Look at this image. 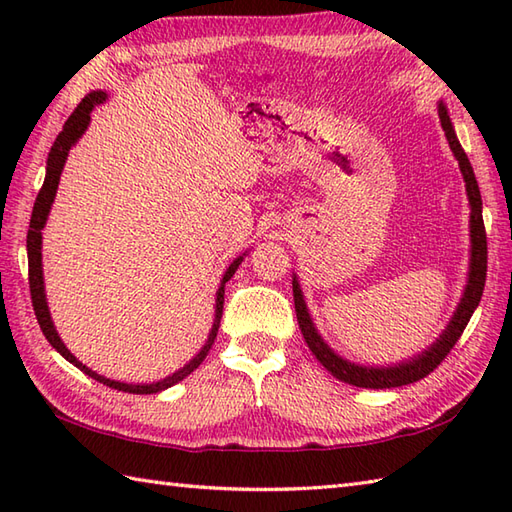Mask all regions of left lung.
Returning <instances> with one entry per match:
<instances>
[{"instance_id":"left-lung-1","label":"left lung","mask_w":512,"mask_h":512,"mask_svg":"<svg viewBox=\"0 0 512 512\" xmlns=\"http://www.w3.org/2000/svg\"><path fill=\"white\" fill-rule=\"evenodd\" d=\"M438 114H440V123L444 129V136L449 140V147L453 151V156L458 158L460 171L466 182V195H469V204H471V270H469V284H466L464 297L460 301L458 310H455L451 323L447 325V330L440 334V339L433 343L429 350H424L422 354L413 356L411 361L398 363L394 367H363V365H354L350 361H345L339 354H334L328 343H325L317 328L308 314L306 301H303L301 288L297 277L292 279V295H295V310H297V321L303 339H306L310 352L317 356V361L332 372L343 383H350L356 387H365V389H389V387H402L409 383H416V380L429 376L433 369H436L447 354L453 350V345L458 343L462 336L466 323L471 321L475 308L480 306L484 284H486V259H488V250H486V228L482 220V195L480 187H477L475 173L469 158H466L464 149L460 145L458 136H455V129L451 125V118L447 114V107L444 103L438 105Z\"/></svg>"}]
</instances>
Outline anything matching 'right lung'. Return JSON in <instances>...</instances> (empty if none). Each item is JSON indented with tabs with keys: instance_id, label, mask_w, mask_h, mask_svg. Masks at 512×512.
Wrapping results in <instances>:
<instances>
[{
	"instance_id": "obj_1",
	"label": "right lung",
	"mask_w": 512,
	"mask_h": 512,
	"mask_svg": "<svg viewBox=\"0 0 512 512\" xmlns=\"http://www.w3.org/2000/svg\"><path fill=\"white\" fill-rule=\"evenodd\" d=\"M107 99L105 92H90L85 99L76 105V110L70 114L68 121H65L61 134L54 140V145L48 154V167H46V180H43V187L37 195L35 200V209H32V217H30V228H28V239H26V246H28V281H30V299H32V308H35L37 314V321H39V328L46 336L48 343L57 350L65 361H70L74 367H79L83 374L92 376L94 380H99V383L118 389V391H127V394H158V391L167 389L171 385L180 383L184 376H189L193 369H198L200 363L209 354L211 345L215 343V336H217V328H220V319H222V308H224V284L228 279L235 275V270L239 268V264L244 262V257H237L235 262L226 268L224 279H222V286L217 288V299H215V321H213V328L209 332V339H206L202 350L195 354L191 361L184 365L182 369H178L176 374H171L167 378L158 380V383H149V385H127V383H118V380H110L101 374L92 372L90 367H85L81 361H76V356L70 354L68 347L63 345L61 336L57 334L50 319V312H48V303H46V292H43V270H41V231L43 226H46L48 220V213H50V206L54 202V195H57V187H59V178H61V171L65 160H68V151L72 149V145L76 143L83 136L85 129L90 125V114L96 105H101Z\"/></svg>"
}]
</instances>
